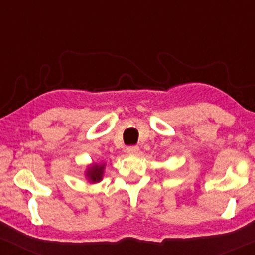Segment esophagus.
<instances>
[{"instance_id":"1","label":"esophagus","mask_w":255,"mask_h":255,"mask_svg":"<svg viewBox=\"0 0 255 255\" xmlns=\"http://www.w3.org/2000/svg\"><path fill=\"white\" fill-rule=\"evenodd\" d=\"M126 152H127L128 154H136L137 152H139V147H137V146H129V147L126 148Z\"/></svg>"}]
</instances>
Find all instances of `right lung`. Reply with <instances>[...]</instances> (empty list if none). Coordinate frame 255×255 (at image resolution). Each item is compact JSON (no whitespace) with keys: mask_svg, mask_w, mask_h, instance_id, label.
I'll return each instance as SVG.
<instances>
[{"mask_svg":"<svg viewBox=\"0 0 255 255\" xmlns=\"http://www.w3.org/2000/svg\"><path fill=\"white\" fill-rule=\"evenodd\" d=\"M105 170V163H92L86 166L85 170V178L90 183H98L103 180Z\"/></svg>","mask_w":255,"mask_h":255,"instance_id":"1","label":"right lung"}]
</instances>
